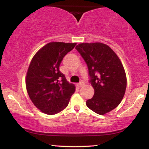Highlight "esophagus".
<instances>
[{
	"mask_svg": "<svg viewBox=\"0 0 149 149\" xmlns=\"http://www.w3.org/2000/svg\"><path fill=\"white\" fill-rule=\"evenodd\" d=\"M84 83H83V82L79 83V84H77V87H81L84 86Z\"/></svg>",
	"mask_w": 149,
	"mask_h": 149,
	"instance_id": "34e87169",
	"label": "esophagus"
}]
</instances>
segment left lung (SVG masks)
<instances>
[{
  "instance_id": "left-lung-1",
  "label": "left lung",
  "mask_w": 149,
  "mask_h": 149,
  "mask_svg": "<svg viewBox=\"0 0 149 149\" xmlns=\"http://www.w3.org/2000/svg\"><path fill=\"white\" fill-rule=\"evenodd\" d=\"M87 64L90 82L95 91L86 105L100 115L116 108L125 95L127 78L119 57L107 45L84 42L75 47Z\"/></svg>"
}]
</instances>
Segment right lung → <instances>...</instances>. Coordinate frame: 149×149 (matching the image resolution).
Returning a JSON list of instances; mask_svg holds the SVG:
<instances>
[{"instance_id": "1", "label": "right lung", "mask_w": 149, "mask_h": 149, "mask_svg": "<svg viewBox=\"0 0 149 149\" xmlns=\"http://www.w3.org/2000/svg\"><path fill=\"white\" fill-rule=\"evenodd\" d=\"M77 43L50 42L33 57L26 77V89L33 104L42 112L53 115L68 104L75 90L59 67L63 58Z\"/></svg>"}]
</instances>
